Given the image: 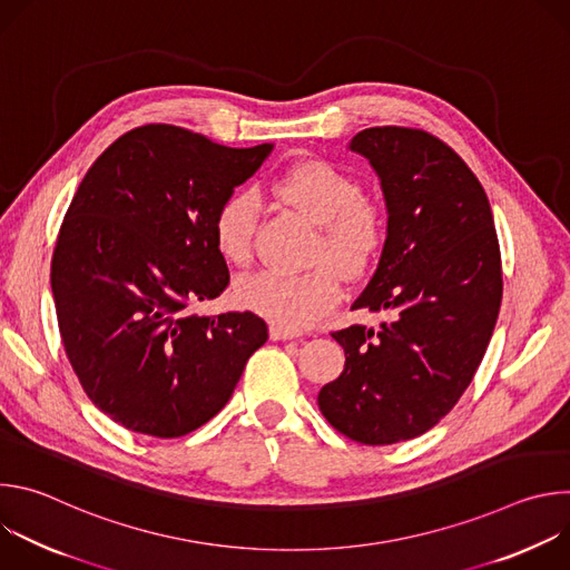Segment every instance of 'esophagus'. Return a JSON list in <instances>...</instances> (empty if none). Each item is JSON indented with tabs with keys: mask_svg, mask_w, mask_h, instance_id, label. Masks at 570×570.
I'll list each match as a JSON object with an SVG mask.
<instances>
[{
	"mask_svg": "<svg viewBox=\"0 0 570 570\" xmlns=\"http://www.w3.org/2000/svg\"><path fill=\"white\" fill-rule=\"evenodd\" d=\"M271 338L273 341H293V338H299V334L284 330V327H279V324H271Z\"/></svg>",
	"mask_w": 570,
	"mask_h": 570,
	"instance_id": "esophagus-1",
	"label": "esophagus"
}]
</instances>
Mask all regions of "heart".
Returning a JSON list of instances; mask_svg holds the SVG:
<instances>
[{
	"instance_id": "1",
	"label": "heart",
	"mask_w": 570,
	"mask_h": 570,
	"mask_svg": "<svg viewBox=\"0 0 570 570\" xmlns=\"http://www.w3.org/2000/svg\"><path fill=\"white\" fill-rule=\"evenodd\" d=\"M273 194L311 223L320 238L311 262L320 264L302 275L264 271L236 284V302L284 330L299 332L320 320L341 299L343 277L363 275L385 238V216L379 203L363 196L361 183L327 159H302L275 183ZM259 205L253 194L225 196L212 220L214 248L234 268L253 262Z\"/></svg>"
}]
</instances>
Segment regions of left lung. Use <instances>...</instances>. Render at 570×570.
<instances>
[{
	"instance_id": "8db88e82",
	"label": "left lung",
	"mask_w": 570,
	"mask_h": 570,
	"mask_svg": "<svg viewBox=\"0 0 570 570\" xmlns=\"http://www.w3.org/2000/svg\"><path fill=\"white\" fill-rule=\"evenodd\" d=\"M350 148L370 159L387 207L379 266L352 308L383 320L332 334L345 370L317 405L336 431L379 446L426 433L469 387L501 308V248L482 185L442 139L376 126Z\"/></svg>"
}]
</instances>
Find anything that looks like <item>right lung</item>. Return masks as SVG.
<instances>
[{
  "mask_svg": "<svg viewBox=\"0 0 570 570\" xmlns=\"http://www.w3.org/2000/svg\"><path fill=\"white\" fill-rule=\"evenodd\" d=\"M271 150L148 124L110 144L78 185L51 259L58 330L86 394L124 429H200L268 341L250 311L212 317L191 306L229 284L212 220Z\"/></svg>",
  "mask_w": 570,
  "mask_h": 570,
  "instance_id": "right-lung-1",
  "label": "right lung"
}]
</instances>
